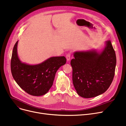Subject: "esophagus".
Masks as SVG:
<instances>
[{
	"label": "esophagus",
	"instance_id": "esophagus-1",
	"mask_svg": "<svg viewBox=\"0 0 126 126\" xmlns=\"http://www.w3.org/2000/svg\"><path fill=\"white\" fill-rule=\"evenodd\" d=\"M70 57H71V54H69H69H67L66 56V59H67V61H69L70 60Z\"/></svg>",
	"mask_w": 126,
	"mask_h": 126
}]
</instances>
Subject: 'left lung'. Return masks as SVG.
I'll return each mask as SVG.
<instances>
[{"label":"left lung","instance_id":"1","mask_svg":"<svg viewBox=\"0 0 126 126\" xmlns=\"http://www.w3.org/2000/svg\"><path fill=\"white\" fill-rule=\"evenodd\" d=\"M101 52L94 49L76 51L70 64L72 82L77 94L84 98L103 94L113 81L116 58L110 41Z\"/></svg>","mask_w":126,"mask_h":126}]
</instances>
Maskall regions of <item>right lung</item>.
Masks as SVG:
<instances>
[{
    "mask_svg": "<svg viewBox=\"0 0 126 126\" xmlns=\"http://www.w3.org/2000/svg\"><path fill=\"white\" fill-rule=\"evenodd\" d=\"M13 49L11 69L13 78L20 87L30 95L46 94L53 84L58 69L66 62L64 56L50 57L36 65L22 63L18 56L17 45Z\"/></svg>",
    "mask_w": 126,
    "mask_h": 126,
    "instance_id": "obj_1",
    "label": "right lung"
}]
</instances>
